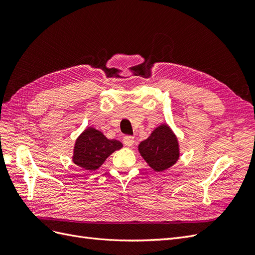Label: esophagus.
Listing matches in <instances>:
<instances>
[{"instance_id":"obj_1","label":"esophagus","mask_w":255,"mask_h":255,"mask_svg":"<svg viewBox=\"0 0 255 255\" xmlns=\"http://www.w3.org/2000/svg\"><path fill=\"white\" fill-rule=\"evenodd\" d=\"M134 137L133 136H125L123 137V143H125L127 146H132L134 144Z\"/></svg>"}]
</instances>
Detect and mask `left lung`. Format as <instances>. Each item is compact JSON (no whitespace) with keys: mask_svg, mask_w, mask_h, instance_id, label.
Wrapping results in <instances>:
<instances>
[{"mask_svg":"<svg viewBox=\"0 0 255 255\" xmlns=\"http://www.w3.org/2000/svg\"><path fill=\"white\" fill-rule=\"evenodd\" d=\"M138 150L148 165L157 172L173 166L180 157L179 142L167 125H161L138 145Z\"/></svg>","mask_w":255,"mask_h":255,"instance_id":"left-lung-1","label":"left lung"}]
</instances>
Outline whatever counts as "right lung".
<instances>
[{
    "label": "right lung",
    "instance_id": "1",
    "mask_svg": "<svg viewBox=\"0 0 255 255\" xmlns=\"http://www.w3.org/2000/svg\"><path fill=\"white\" fill-rule=\"evenodd\" d=\"M121 148L120 141L107 139L100 130L88 128L76 139L72 159L85 170L95 171L113 152Z\"/></svg>",
    "mask_w": 255,
    "mask_h": 255
}]
</instances>
